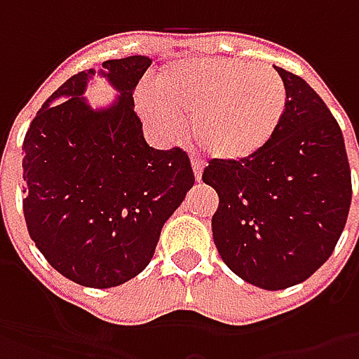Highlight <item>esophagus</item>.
Here are the masks:
<instances>
[{
	"label": "esophagus",
	"mask_w": 359,
	"mask_h": 359,
	"mask_svg": "<svg viewBox=\"0 0 359 359\" xmlns=\"http://www.w3.org/2000/svg\"><path fill=\"white\" fill-rule=\"evenodd\" d=\"M191 168H194V175H196V180L200 182L201 172H203V161L198 158H191Z\"/></svg>",
	"instance_id": "34e87169"
}]
</instances>
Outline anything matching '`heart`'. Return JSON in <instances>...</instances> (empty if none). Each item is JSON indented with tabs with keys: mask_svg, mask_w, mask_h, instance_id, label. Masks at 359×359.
<instances>
[{
	"mask_svg": "<svg viewBox=\"0 0 359 359\" xmlns=\"http://www.w3.org/2000/svg\"><path fill=\"white\" fill-rule=\"evenodd\" d=\"M137 109L156 130L172 133L191 121L201 151L245 161L266 149L282 126L287 90L269 65L226 57H191L159 72L156 93L140 91Z\"/></svg>",
	"mask_w": 359,
	"mask_h": 359,
	"instance_id": "obj_1",
	"label": "heart"
}]
</instances>
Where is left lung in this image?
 I'll return each mask as SVG.
<instances>
[{"instance_id":"1","label":"left lung","mask_w":359,"mask_h":359,"mask_svg":"<svg viewBox=\"0 0 359 359\" xmlns=\"http://www.w3.org/2000/svg\"><path fill=\"white\" fill-rule=\"evenodd\" d=\"M287 90L282 126L245 161L212 159L201 180L217 191L214 241L236 276L262 290L306 282L332 255L352 203L344 135L322 97L273 65Z\"/></svg>"}]
</instances>
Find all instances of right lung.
<instances>
[{
    "mask_svg": "<svg viewBox=\"0 0 359 359\" xmlns=\"http://www.w3.org/2000/svg\"><path fill=\"white\" fill-rule=\"evenodd\" d=\"M151 60H107L97 74L119 91L88 97L95 69L72 76L37 111L23 140V215L51 268L86 287L121 285L144 271L159 233L196 177L184 149H154L133 91Z\"/></svg>",
    "mask_w": 359,
    "mask_h": 359,
    "instance_id": "right-lung-1",
    "label": "right lung"
}]
</instances>
